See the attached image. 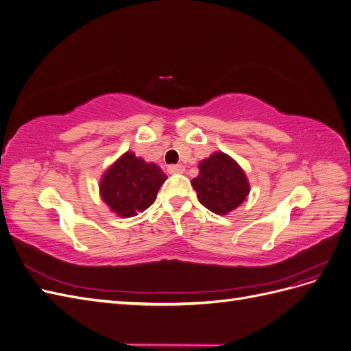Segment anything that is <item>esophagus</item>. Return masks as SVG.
Returning <instances> with one entry per match:
<instances>
[{
  "mask_svg": "<svg viewBox=\"0 0 351 351\" xmlns=\"http://www.w3.org/2000/svg\"><path fill=\"white\" fill-rule=\"evenodd\" d=\"M167 171L169 174H182V173H184V167L182 164H171L167 167Z\"/></svg>",
  "mask_w": 351,
  "mask_h": 351,
  "instance_id": "1",
  "label": "esophagus"
}]
</instances>
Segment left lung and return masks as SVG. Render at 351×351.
I'll use <instances>...</instances> for the list:
<instances>
[{
    "label": "left lung",
    "instance_id": "1",
    "mask_svg": "<svg viewBox=\"0 0 351 351\" xmlns=\"http://www.w3.org/2000/svg\"><path fill=\"white\" fill-rule=\"evenodd\" d=\"M199 169L192 184L200 204L210 212L226 215L247 197L250 187L246 174L228 155L215 152L199 164Z\"/></svg>",
    "mask_w": 351,
    "mask_h": 351
}]
</instances>
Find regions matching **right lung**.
Returning <instances> with one entry per match:
<instances>
[{
  "mask_svg": "<svg viewBox=\"0 0 351 351\" xmlns=\"http://www.w3.org/2000/svg\"><path fill=\"white\" fill-rule=\"evenodd\" d=\"M167 180L162 169L125 152L101 180V196L112 212L130 218L149 208Z\"/></svg>",
  "mask_w": 351,
  "mask_h": 351,
  "instance_id": "obj_1",
  "label": "right lung"
}]
</instances>
